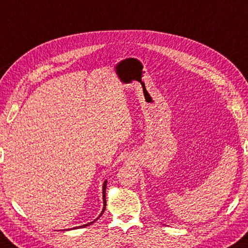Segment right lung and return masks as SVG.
Listing matches in <instances>:
<instances>
[{
	"label": "right lung",
	"mask_w": 248,
	"mask_h": 248,
	"mask_svg": "<svg viewBox=\"0 0 248 248\" xmlns=\"http://www.w3.org/2000/svg\"><path fill=\"white\" fill-rule=\"evenodd\" d=\"M106 183H107V181H105L104 182V184H103V202H104V208H103V210H102V213H101V215L98 216V217H101V216L103 215V213H104V210H105V208H106ZM98 219V218H97ZM97 219H95L94 220V221H96ZM94 221H92V222H90V223H87V224H83V226H80V227H78V228H84V227H88V226H90V224H92V223H94ZM76 229V228H75Z\"/></svg>",
	"instance_id": "1"
}]
</instances>
